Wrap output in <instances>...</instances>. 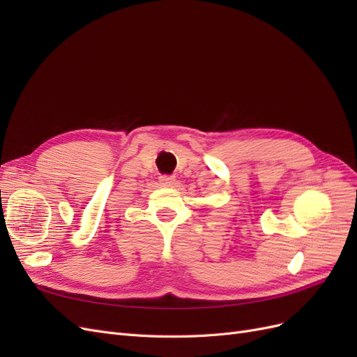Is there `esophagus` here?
Here are the masks:
<instances>
[{
	"label": "esophagus",
	"mask_w": 357,
	"mask_h": 357,
	"mask_svg": "<svg viewBox=\"0 0 357 357\" xmlns=\"http://www.w3.org/2000/svg\"><path fill=\"white\" fill-rule=\"evenodd\" d=\"M160 183L164 186H168V188H174L177 185V178L174 176H162L159 177Z\"/></svg>",
	"instance_id": "obj_1"
}]
</instances>
